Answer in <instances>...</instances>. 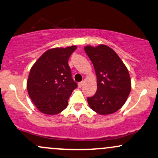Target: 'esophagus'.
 <instances>
[{"label":"esophagus","mask_w":158,"mask_h":158,"mask_svg":"<svg viewBox=\"0 0 158 158\" xmlns=\"http://www.w3.org/2000/svg\"><path fill=\"white\" fill-rule=\"evenodd\" d=\"M83 84H84V82H83V81H81V82H79V84H78V87H82Z\"/></svg>","instance_id":"esophagus-1"}]
</instances>
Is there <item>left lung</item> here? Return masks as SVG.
I'll return each instance as SVG.
<instances>
[{"label": "left lung", "mask_w": 158, "mask_h": 158, "mask_svg": "<svg viewBox=\"0 0 158 158\" xmlns=\"http://www.w3.org/2000/svg\"><path fill=\"white\" fill-rule=\"evenodd\" d=\"M84 48L97 77L96 94L87 98L89 107L100 115L115 113L125 104L131 91L128 70L118 55L107 45H87Z\"/></svg>", "instance_id": "left-lung-1"}]
</instances>
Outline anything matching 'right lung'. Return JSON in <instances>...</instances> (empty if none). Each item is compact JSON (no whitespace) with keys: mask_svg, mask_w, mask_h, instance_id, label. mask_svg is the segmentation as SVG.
Instances as JSON below:
<instances>
[{"mask_svg":"<svg viewBox=\"0 0 158 158\" xmlns=\"http://www.w3.org/2000/svg\"><path fill=\"white\" fill-rule=\"evenodd\" d=\"M77 47L54 48L46 51L30 70L27 90L41 113L56 115L68 106V101L77 84L71 77L68 59Z\"/></svg>","mask_w":158,"mask_h":158,"instance_id":"add662e5","label":"right lung"}]
</instances>
